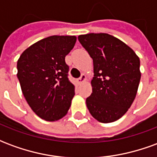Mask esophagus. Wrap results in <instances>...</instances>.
Listing matches in <instances>:
<instances>
[{"instance_id": "esophagus-1", "label": "esophagus", "mask_w": 157, "mask_h": 157, "mask_svg": "<svg viewBox=\"0 0 157 157\" xmlns=\"http://www.w3.org/2000/svg\"><path fill=\"white\" fill-rule=\"evenodd\" d=\"M86 78V75H84V74H82V75H81V76H80V77L78 78L77 82H78L79 84H81V83H82L83 82H85Z\"/></svg>"}]
</instances>
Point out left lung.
I'll list each match as a JSON object with an SVG mask.
<instances>
[{
	"instance_id": "8db88e82",
	"label": "left lung",
	"mask_w": 157,
	"mask_h": 157,
	"mask_svg": "<svg viewBox=\"0 0 157 157\" xmlns=\"http://www.w3.org/2000/svg\"><path fill=\"white\" fill-rule=\"evenodd\" d=\"M78 40L93 59L92 92L86 100L101 123L118 120L130 108L140 81V59L134 50L108 33H88Z\"/></svg>"
}]
</instances>
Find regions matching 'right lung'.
Masks as SVG:
<instances>
[{
  "label": "right lung",
  "instance_id": "obj_1",
  "mask_svg": "<svg viewBox=\"0 0 157 157\" xmlns=\"http://www.w3.org/2000/svg\"><path fill=\"white\" fill-rule=\"evenodd\" d=\"M75 36H50L31 45L17 60L22 94L37 115L47 121L63 118L71 107L75 86L68 77L65 58Z\"/></svg>",
  "mask_w": 157,
  "mask_h": 157
}]
</instances>
